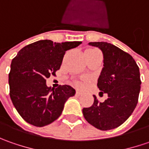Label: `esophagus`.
<instances>
[{"label":"esophagus","mask_w":149,"mask_h":149,"mask_svg":"<svg viewBox=\"0 0 149 149\" xmlns=\"http://www.w3.org/2000/svg\"><path fill=\"white\" fill-rule=\"evenodd\" d=\"M82 95V92H80V91H79V90H76V95L79 96V95Z\"/></svg>","instance_id":"obj_1"}]
</instances>
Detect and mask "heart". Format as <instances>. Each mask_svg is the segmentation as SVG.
Segmentation results:
<instances>
[{
  "mask_svg": "<svg viewBox=\"0 0 149 149\" xmlns=\"http://www.w3.org/2000/svg\"><path fill=\"white\" fill-rule=\"evenodd\" d=\"M85 84H86L85 80H78L74 83V84H75V86H77L78 88H83L85 85Z\"/></svg>",
  "mask_w": 149,
  "mask_h": 149,
  "instance_id": "heart-1",
  "label": "heart"
}]
</instances>
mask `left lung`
I'll return each mask as SVG.
<instances>
[{
  "label": "left lung",
  "mask_w": 149,
  "mask_h": 149,
  "mask_svg": "<svg viewBox=\"0 0 149 149\" xmlns=\"http://www.w3.org/2000/svg\"><path fill=\"white\" fill-rule=\"evenodd\" d=\"M104 55V68L98 79V88L108 95L104 102L94 95V104L84 108L86 121L100 130H110L123 123L138 104L140 92V73L134 58L118 47L107 42H90Z\"/></svg>",
  "instance_id": "obj_1"
}]
</instances>
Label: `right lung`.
<instances>
[{"instance_id": "1", "label": "right lung", "mask_w": 149, "mask_h": 149, "mask_svg": "<svg viewBox=\"0 0 149 149\" xmlns=\"http://www.w3.org/2000/svg\"><path fill=\"white\" fill-rule=\"evenodd\" d=\"M81 41L53 42L38 40L25 46L11 61L9 74L10 97L15 109L28 123L36 127L48 125L60 117L67 100L75 95L70 85L54 89L46 79L60 68L66 50Z\"/></svg>"}]
</instances>
